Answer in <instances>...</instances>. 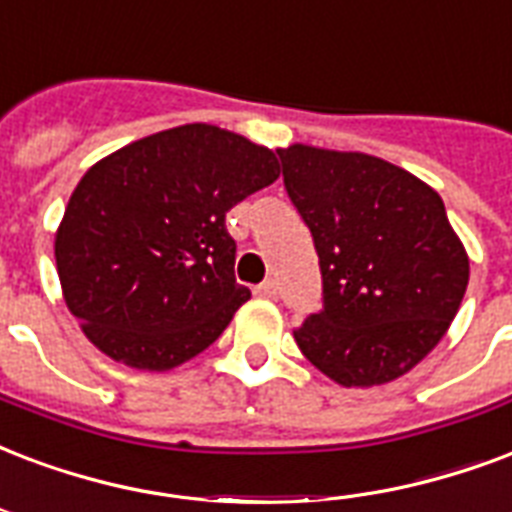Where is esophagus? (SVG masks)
<instances>
[{"label":"esophagus","mask_w":512,"mask_h":512,"mask_svg":"<svg viewBox=\"0 0 512 512\" xmlns=\"http://www.w3.org/2000/svg\"><path fill=\"white\" fill-rule=\"evenodd\" d=\"M276 282H273V279H268V282H263V284H257L255 287V295H260V298H276Z\"/></svg>","instance_id":"1"}]
</instances>
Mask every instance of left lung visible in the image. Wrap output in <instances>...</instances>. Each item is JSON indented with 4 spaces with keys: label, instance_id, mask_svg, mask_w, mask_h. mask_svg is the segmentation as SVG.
I'll return each mask as SVG.
<instances>
[{
    "label": "left lung",
    "instance_id": "8db88e82",
    "mask_svg": "<svg viewBox=\"0 0 512 512\" xmlns=\"http://www.w3.org/2000/svg\"><path fill=\"white\" fill-rule=\"evenodd\" d=\"M276 152L325 290V308L295 330L298 349L346 389L405 376L448 333L470 282L443 198L376 155L311 144Z\"/></svg>",
    "mask_w": 512,
    "mask_h": 512
}]
</instances>
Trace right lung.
I'll return each instance as SVG.
<instances>
[{"instance_id":"right-lung-1","label":"right lung","mask_w":512,"mask_h":512,"mask_svg":"<svg viewBox=\"0 0 512 512\" xmlns=\"http://www.w3.org/2000/svg\"><path fill=\"white\" fill-rule=\"evenodd\" d=\"M276 179L273 150L209 123L158 131L93 163L56 230L61 292L85 338L150 373L212 346L249 300L225 214Z\"/></svg>"}]
</instances>
